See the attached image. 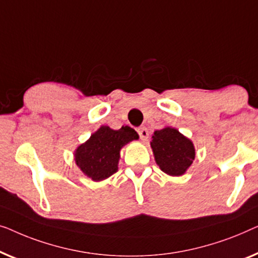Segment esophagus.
<instances>
[{"label": "esophagus", "instance_id": "34e87169", "mask_svg": "<svg viewBox=\"0 0 258 258\" xmlns=\"http://www.w3.org/2000/svg\"><path fill=\"white\" fill-rule=\"evenodd\" d=\"M138 134H139L140 139L143 141H146L148 139V131L146 127H139L138 128Z\"/></svg>", "mask_w": 258, "mask_h": 258}]
</instances>
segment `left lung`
Instances as JSON below:
<instances>
[{"label": "left lung", "mask_w": 258, "mask_h": 258, "mask_svg": "<svg viewBox=\"0 0 258 258\" xmlns=\"http://www.w3.org/2000/svg\"><path fill=\"white\" fill-rule=\"evenodd\" d=\"M151 147L160 169L172 176L186 173L195 158L193 143L173 127L155 131Z\"/></svg>", "instance_id": "1"}]
</instances>
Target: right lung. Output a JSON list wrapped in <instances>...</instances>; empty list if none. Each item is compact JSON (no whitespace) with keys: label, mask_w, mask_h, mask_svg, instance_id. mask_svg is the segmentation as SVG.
I'll use <instances>...</instances> for the list:
<instances>
[{"label":"right lung","mask_w":258,"mask_h":258,"mask_svg":"<svg viewBox=\"0 0 258 258\" xmlns=\"http://www.w3.org/2000/svg\"><path fill=\"white\" fill-rule=\"evenodd\" d=\"M137 139L139 136L130 126L120 130L101 126L75 151L76 165L93 181L107 179L118 170L122 146Z\"/></svg>","instance_id":"obj_1"}]
</instances>
